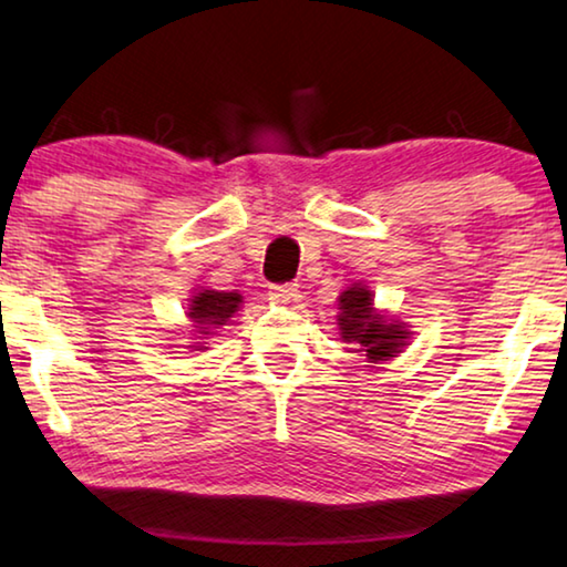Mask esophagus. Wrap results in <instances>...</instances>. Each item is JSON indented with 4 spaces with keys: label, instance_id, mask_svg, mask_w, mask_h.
<instances>
[{
    "label": "esophagus",
    "instance_id": "esophagus-1",
    "mask_svg": "<svg viewBox=\"0 0 567 567\" xmlns=\"http://www.w3.org/2000/svg\"><path fill=\"white\" fill-rule=\"evenodd\" d=\"M268 297L274 305H289L299 297V286L297 284H281V286H270Z\"/></svg>",
    "mask_w": 567,
    "mask_h": 567
}]
</instances>
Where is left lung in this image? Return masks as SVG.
Returning a JSON list of instances; mask_svg holds the SVG:
<instances>
[{"instance_id": "8db88e82", "label": "left lung", "mask_w": 567, "mask_h": 567, "mask_svg": "<svg viewBox=\"0 0 567 567\" xmlns=\"http://www.w3.org/2000/svg\"><path fill=\"white\" fill-rule=\"evenodd\" d=\"M371 301L374 299L363 286H351L340 293L338 324L348 343H359L371 361H386L390 355L400 353L408 332L402 330V324L384 322L382 315L374 312Z\"/></svg>"}]
</instances>
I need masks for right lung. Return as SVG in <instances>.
Segmentation results:
<instances>
[{"label":"right lung","instance_id":"1","mask_svg":"<svg viewBox=\"0 0 567 567\" xmlns=\"http://www.w3.org/2000/svg\"><path fill=\"white\" fill-rule=\"evenodd\" d=\"M243 297L235 291H198V297L190 301L188 317L196 322L200 336H208V324H224L237 312Z\"/></svg>","mask_w":567,"mask_h":567}]
</instances>
